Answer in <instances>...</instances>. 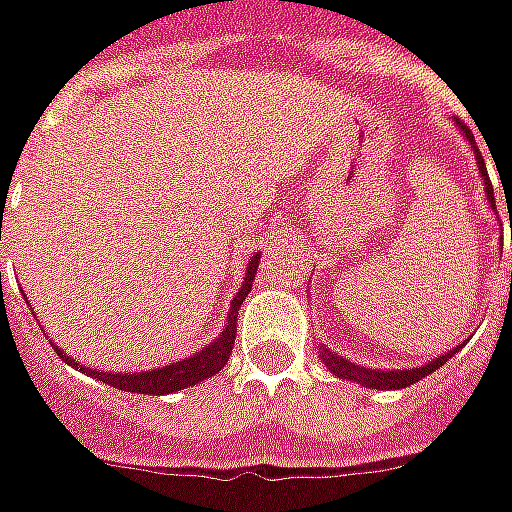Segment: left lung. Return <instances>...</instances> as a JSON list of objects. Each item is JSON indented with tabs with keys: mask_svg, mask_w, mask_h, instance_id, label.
I'll use <instances>...</instances> for the list:
<instances>
[{
	"mask_svg": "<svg viewBox=\"0 0 512 512\" xmlns=\"http://www.w3.org/2000/svg\"><path fill=\"white\" fill-rule=\"evenodd\" d=\"M457 130L463 132V138H466L468 144H471V149H474V157H477V171H480L482 182H485L488 205H491V210H496V207H493V185L491 180H488V169H485V160H482L480 149H477V141H474V135H471V130H468L466 124H460V121H457ZM460 349H463V343L455 346V349H449V352H443L441 357H432L430 363H421V366H413V368L357 366V363H352L349 357L332 352L330 346H321V349H318V357L324 360V366L330 368L338 380L357 382V385H363V388H377V391H385V388H388V391H399V388H407V385H413V382H418L421 377L432 374L435 368H441L443 363H446L452 355H457Z\"/></svg>",
	"mask_w": 512,
	"mask_h": 512,
	"instance_id": "obj_1",
	"label": "left lung"
}]
</instances>
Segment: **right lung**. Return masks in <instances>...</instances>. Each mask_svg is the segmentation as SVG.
<instances>
[{
	"instance_id": "right-lung-1",
	"label": "right lung",
	"mask_w": 512,
	"mask_h": 512,
	"mask_svg": "<svg viewBox=\"0 0 512 512\" xmlns=\"http://www.w3.org/2000/svg\"><path fill=\"white\" fill-rule=\"evenodd\" d=\"M257 263H260V255L249 257L246 263V277L241 291L232 296L230 302V313H227V324L221 330L219 338L202 346L196 355L182 357L177 363H169V366L160 368H149V371H99V368L91 366H80L77 360L66 352L57 349V355L63 357L69 366L80 368L82 374L94 377V380L105 382V385H113L119 391L127 393H149V396H163V393H174V391H185V388H194L196 382L207 380L213 374H219L221 368L227 366V360L232 355V346H235V321H238V307L244 305L246 293L252 291V282H255L257 274Z\"/></svg>"
}]
</instances>
